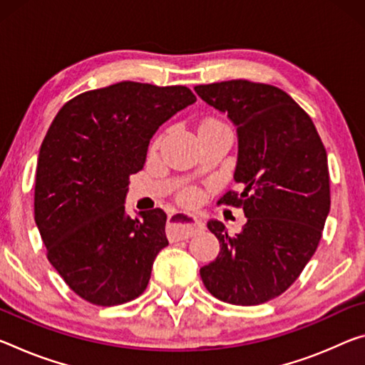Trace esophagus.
<instances>
[{
  "mask_svg": "<svg viewBox=\"0 0 365 365\" xmlns=\"http://www.w3.org/2000/svg\"><path fill=\"white\" fill-rule=\"evenodd\" d=\"M169 235L172 239L177 240H183V239H190L195 234H198L203 230V222L198 221V219L190 216V214H183V212H173L169 217Z\"/></svg>",
  "mask_w": 365,
  "mask_h": 365,
  "instance_id": "obj_1",
  "label": "esophagus"
}]
</instances>
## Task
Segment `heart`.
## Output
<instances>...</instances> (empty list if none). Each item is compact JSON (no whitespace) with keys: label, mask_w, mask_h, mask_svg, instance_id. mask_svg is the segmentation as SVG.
Masks as SVG:
<instances>
[{"label":"heart","mask_w":365,"mask_h":365,"mask_svg":"<svg viewBox=\"0 0 365 365\" xmlns=\"http://www.w3.org/2000/svg\"><path fill=\"white\" fill-rule=\"evenodd\" d=\"M196 198H198V196H196L195 192H187V193H183V196H182L185 205H193Z\"/></svg>","instance_id":"1"}]
</instances>
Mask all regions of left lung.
<instances>
[{"label":"left lung","mask_w":365,"mask_h":365,"mask_svg":"<svg viewBox=\"0 0 365 365\" xmlns=\"http://www.w3.org/2000/svg\"><path fill=\"white\" fill-rule=\"evenodd\" d=\"M195 91L237 126L234 180L242 190L217 203L247 216L234 237L222 222H207L221 252L201 279L222 302L264 304L297 279L322 239L331 203L325 146L305 110L274 86L232 79Z\"/></svg>","instance_id":"left-lung-1"}]
</instances>
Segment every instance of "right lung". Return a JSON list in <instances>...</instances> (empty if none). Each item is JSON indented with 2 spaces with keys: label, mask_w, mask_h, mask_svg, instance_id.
Wrapping results in <instances>:
<instances>
[{
  "label": "right lung",
  "mask_w": 365,
  "mask_h": 365,
  "mask_svg": "<svg viewBox=\"0 0 365 365\" xmlns=\"http://www.w3.org/2000/svg\"><path fill=\"white\" fill-rule=\"evenodd\" d=\"M196 102L185 86L123 81L66 102L40 146L34 212L51 266L73 292L112 307L148 287L167 214L125 211L130 175L162 123Z\"/></svg>",
  "instance_id": "obj_1"
}]
</instances>
